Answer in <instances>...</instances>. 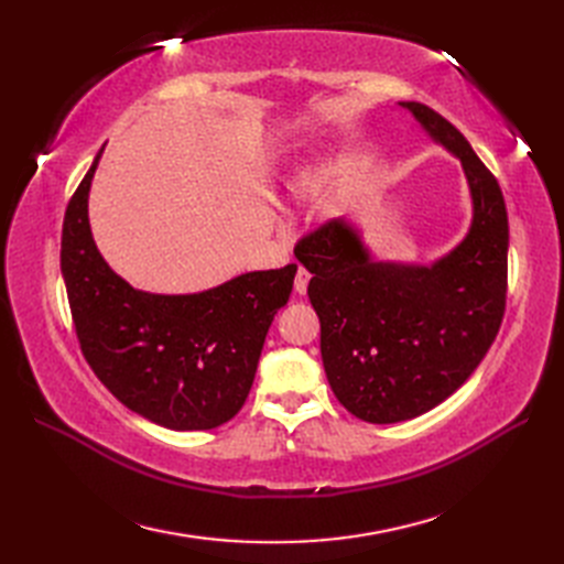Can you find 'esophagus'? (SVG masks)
I'll return each mask as SVG.
<instances>
[{
	"label": "esophagus",
	"mask_w": 564,
	"mask_h": 564,
	"mask_svg": "<svg viewBox=\"0 0 564 564\" xmlns=\"http://www.w3.org/2000/svg\"><path fill=\"white\" fill-rule=\"evenodd\" d=\"M308 282H311V272L305 268H299L296 270V280H294V289L299 294H305L308 292Z\"/></svg>",
	"instance_id": "1"
}]
</instances>
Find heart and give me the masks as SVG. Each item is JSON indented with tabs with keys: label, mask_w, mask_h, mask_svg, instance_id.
Wrapping results in <instances>:
<instances>
[{
	"label": "heart",
	"mask_w": 564,
	"mask_h": 564,
	"mask_svg": "<svg viewBox=\"0 0 564 564\" xmlns=\"http://www.w3.org/2000/svg\"><path fill=\"white\" fill-rule=\"evenodd\" d=\"M296 193H303V187H301V185H296Z\"/></svg>",
	"instance_id": "heart-1"
}]
</instances>
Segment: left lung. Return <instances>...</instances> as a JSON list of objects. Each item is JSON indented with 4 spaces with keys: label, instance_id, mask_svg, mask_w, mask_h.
<instances>
[{
    "label": "left lung",
    "instance_id": "1",
    "mask_svg": "<svg viewBox=\"0 0 564 564\" xmlns=\"http://www.w3.org/2000/svg\"><path fill=\"white\" fill-rule=\"evenodd\" d=\"M402 106L464 166L466 240L433 265L379 263L346 220H329L294 247L313 275L329 386L367 423L406 421L445 402L482 362L506 311L508 214L497 178L445 117L416 100Z\"/></svg>",
    "mask_w": 564,
    "mask_h": 564
}]
</instances>
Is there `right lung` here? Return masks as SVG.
Instances as JSON below:
<instances>
[{"label": "right lung", "mask_w": 564, "mask_h": 564, "mask_svg": "<svg viewBox=\"0 0 564 564\" xmlns=\"http://www.w3.org/2000/svg\"><path fill=\"white\" fill-rule=\"evenodd\" d=\"M100 155L104 148L63 220L61 270L79 348L131 412L172 431H212L242 409L296 263L247 272L202 294L139 292L115 275L91 237L87 204Z\"/></svg>", "instance_id": "add662e5"}]
</instances>
